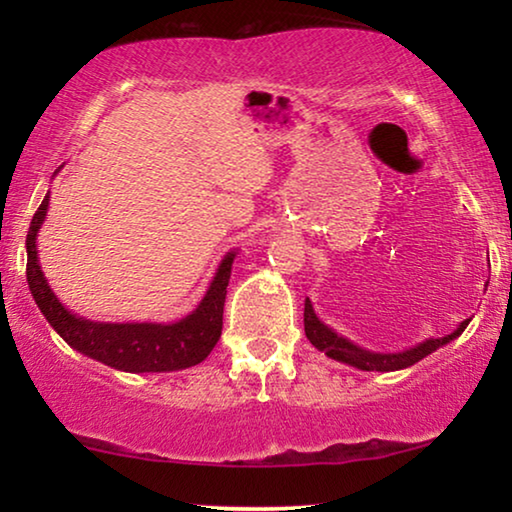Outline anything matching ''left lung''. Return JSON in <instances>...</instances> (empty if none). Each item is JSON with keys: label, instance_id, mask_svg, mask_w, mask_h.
I'll return each mask as SVG.
<instances>
[{"label": "left lung", "instance_id": "8db88e82", "mask_svg": "<svg viewBox=\"0 0 512 512\" xmlns=\"http://www.w3.org/2000/svg\"><path fill=\"white\" fill-rule=\"evenodd\" d=\"M468 321L471 319L461 321L457 331L445 335V338H429V340L419 342V345H415V347L403 349V352L384 354V352H370V349L354 345V342L347 340L345 335L335 333L331 326H326L324 321L317 317L310 298H305V335H307V340H310L312 345L319 349V352H324L326 356H331V359H335V361L347 363V366H354L359 370H377V373H391V370H403L408 366H415L417 361H422L424 356L433 354L438 347H443V345H447V342H452L454 338H459V335L464 333V328L468 326Z\"/></svg>", "mask_w": 512, "mask_h": 512}]
</instances>
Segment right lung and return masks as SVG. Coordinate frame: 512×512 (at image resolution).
<instances>
[{
	"mask_svg": "<svg viewBox=\"0 0 512 512\" xmlns=\"http://www.w3.org/2000/svg\"><path fill=\"white\" fill-rule=\"evenodd\" d=\"M48 198H51V191L41 200L37 214L32 216L30 230H27V284H30L34 303L60 338L83 356H90L109 368L123 370V373H170V370H184L205 361L221 338L226 286L237 251H228L221 258L198 307L174 324L90 321L69 312L41 272L37 233L46 219Z\"/></svg>",
	"mask_w": 512,
	"mask_h": 512,
	"instance_id": "add662e5",
	"label": "right lung"
}]
</instances>
